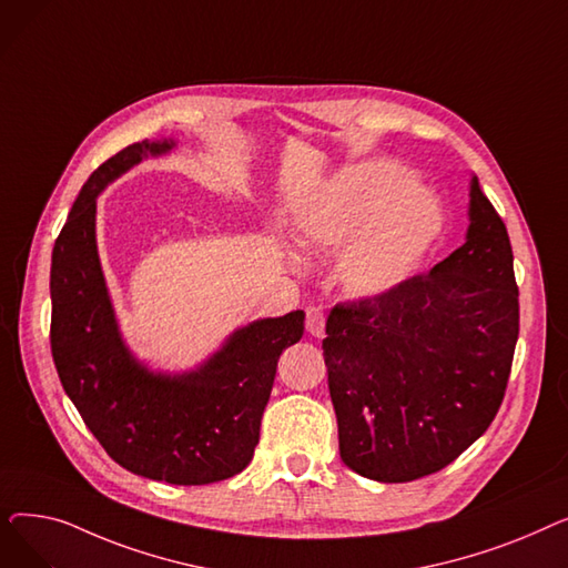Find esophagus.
Listing matches in <instances>:
<instances>
[{
	"mask_svg": "<svg viewBox=\"0 0 568 568\" xmlns=\"http://www.w3.org/2000/svg\"><path fill=\"white\" fill-rule=\"evenodd\" d=\"M324 322H326V315L320 306H311L306 311V329L311 336H317V338L324 336Z\"/></svg>",
	"mask_w": 568,
	"mask_h": 568,
	"instance_id": "34e87169",
	"label": "esophagus"
}]
</instances>
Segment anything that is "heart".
Instances as JSON below:
<instances>
[{"label": "heart", "mask_w": 568, "mask_h": 568, "mask_svg": "<svg viewBox=\"0 0 568 568\" xmlns=\"http://www.w3.org/2000/svg\"><path fill=\"white\" fill-rule=\"evenodd\" d=\"M407 168L366 161L338 172L294 221L311 251H338V281L352 296L396 290L433 246L442 225L439 204L412 189Z\"/></svg>", "instance_id": "obj_1"}]
</instances>
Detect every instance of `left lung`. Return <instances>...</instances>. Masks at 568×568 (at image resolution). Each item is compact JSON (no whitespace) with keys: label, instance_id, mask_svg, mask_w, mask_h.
Segmentation results:
<instances>
[{"label":"left lung","instance_id":"obj_1","mask_svg":"<svg viewBox=\"0 0 568 568\" xmlns=\"http://www.w3.org/2000/svg\"><path fill=\"white\" fill-rule=\"evenodd\" d=\"M518 311L509 232L471 176L460 248L392 292L336 304L326 320L343 463L382 484L454 463L504 400Z\"/></svg>","mask_w":568,"mask_h":568}]
</instances>
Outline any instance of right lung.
<instances>
[{"label":"right lung","mask_w":568,"mask_h":568,"mask_svg":"<svg viewBox=\"0 0 568 568\" xmlns=\"http://www.w3.org/2000/svg\"><path fill=\"white\" fill-rule=\"evenodd\" d=\"M174 140L129 144L92 172L59 232L50 266L54 368L108 456L144 479L216 484L242 471L285 347L304 336V311L255 320L189 373H154L119 334L97 251L99 193Z\"/></svg>","instance_id":"right-lung-1"}]
</instances>
